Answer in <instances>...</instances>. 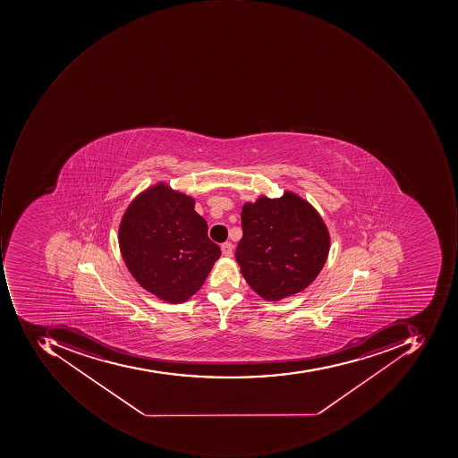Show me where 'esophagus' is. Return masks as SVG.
<instances>
[{
    "instance_id": "1",
    "label": "esophagus",
    "mask_w": 458,
    "mask_h": 458,
    "mask_svg": "<svg viewBox=\"0 0 458 458\" xmlns=\"http://www.w3.org/2000/svg\"><path fill=\"white\" fill-rule=\"evenodd\" d=\"M233 245L231 242H225L222 245V251L225 258H231L233 256Z\"/></svg>"
}]
</instances>
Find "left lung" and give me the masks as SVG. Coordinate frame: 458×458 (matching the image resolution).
I'll return each instance as SVG.
<instances>
[{"mask_svg":"<svg viewBox=\"0 0 458 458\" xmlns=\"http://www.w3.org/2000/svg\"><path fill=\"white\" fill-rule=\"evenodd\" d=\"M235 259L249 286L267 301L293 296L327 263L330 235L319 213L294 192L246 202Z\"/></svg>","mask_w":458,"mask_h":458,"instance_id":"1","label":"left lung"}]
</instances>
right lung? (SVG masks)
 <instances>
[{"label":"right lung","mask_w":458,"mask_h":458,"mask_svg":"<svg viewBox=\"0 0 458 458\" xmlns=\"http://www.w3.org/2000/svg\"><path fill=\"white\" fill-rule=\"evenodd\" d=\"M194 205V198L158 182L131 200L121 220L118 241L129 272L165 301L197 293L222 254Z\"/></svg>","instance_id":"obj_1"}]
</instances>
